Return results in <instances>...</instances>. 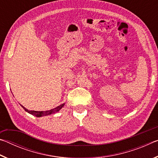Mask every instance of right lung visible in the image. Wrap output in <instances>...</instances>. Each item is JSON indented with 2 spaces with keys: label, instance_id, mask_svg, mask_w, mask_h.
I'll use <instances>...</instances> for the list:
<instances>
[{
  "label": "right lung",
  "instance_id": "right-lung-1",
  "mask_svg": "<svg viewBox=\"0 0 158 158\" xmlns=\"http://www.w3.org/2000/svg\"><path fill=\"white\" fill-rule=\"evenodd\" d=\"M64 105H65V104H62V105L56 106V107L54 108V109H51V110H49V111H30V110H28L27 109H26L24 106H23L22 105H21V106H22L23 109H24L26 111H27L28 113L33 115V116H36V117H41V116H48V115H50L52 114H55L56 112L60 110V109H62V107Z\"/></svg>",
  "mask_w": 158,
  "mask_h": 158
}]
</instances>
